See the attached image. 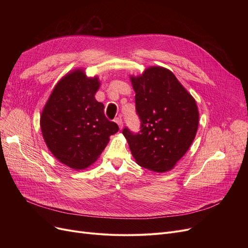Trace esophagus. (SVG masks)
<instances>
[{
	"mask_svg": "<svg viewBox=\"0 0 248 248\" xmlns=\"http://www.w3.org/2000/svg\"><path fill=\"white\" fill-rule=\"evenodd\" d=\"M116 124H117V125H119V127L122 129L123 128V120L121 119V117H117V119H115V121H114Z\"/></svg>",
	"mask_w": 248,
	"mask_h": 248,
	"instance_id": "obj_1",
	"label": "esophagus"
}]
</instances>
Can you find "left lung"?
<instances>
[{
    "label": "left lung",
    "instance_id": "left-lung-1",
    "mask_svg": "<svg viewBox=\"0 0 248 248\" xmlns=\"http://www.w3.org/2000/svg\"><path fill=\"white\" fill-rule=\"evenodd\" d=\"M129 78L141 129L134 135L124 128L123 135L138 165L155 173L171 171L196 137V100L165 67L150 66Z\"/></svg>",
    "mask_w": 248,
    "mask_h": 248
}]
</instances>
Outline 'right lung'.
Here are the masks:
<instances>
[{
  "label": "right lung",
  "instance_id": "right-lung-1",
  "mask_svg": "<svg viewBox=\"0 0 248 248\" xmlns=\"http://www.w3.org/2000/svg\"><path fill=\"white\" fill-rule=\"evenodd\" d=\"M99 86L97 75L88 77L84 69H74L57 82L40 115L47 148L60 163L76 171L94 164L109 137L119 132L95 99Z\"/></svg>",
  "mask_w": 248,
  "mask_h": 248
}]
</instances>
